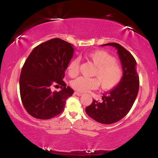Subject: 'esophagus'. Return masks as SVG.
<instances>
[{
  "instance_id": "esophagus-1",
  "label": "esophagus",
  "mask_w": 158,
  "mask_h": 158,
  "mask_svg": "<svg viewBox=\"0 0 158 158\" xmlns=\"http://www.w3.org/2000/svg\"><path fill=\"white\" fill-rule=\"evenodd\" d=\"M74 93H75V94L76 96H81L83 95L82 93H80V92H75Z\"/></svg>"
}]
</instances>
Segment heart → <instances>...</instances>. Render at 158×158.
<instances>
[{"mask_svg": "<svg viewBox=\"0 0 158 158\" xmlns=\"http://www.w3.org/2000/svg\"><path fill=\"white\" fill-rule=\"evenodd\" d=\"M86 58L96 66L94 73L96 78H85L80 76L71 82V86L76 90L86 92L99 86L104 90H109L116 87L121 82L123 70L116 58L104 50L93 51L86 54ZM78 59H73L68 66V74L72 78L78 74Z\"/></svg>", "mask_w": 158, "mask_h": 158, "instance_id": "heart-1", "label": "heart"}]
</instances>
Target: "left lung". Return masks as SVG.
Masks as SVG:
<instances>
[{
	"instance_id": "1",
	"label": "left lung",
	"mask_w": 158,
	"mask_h": 158,
	"mask_svg": "<svg viewBox=\"0 0 158 158\" xmlns=\"http://www.w3.org/2000/svg\"><path fill=\"white\" fill-rule=\"evenodd\" d=\"M108 45L118 50L123 72L122 79L116 87L103 94L102 102L93 100L85 109L89 117L103 124H111L126 116L138 96L139 85L136 61L131 54L114 42L102 46Z\"/></svg>"
}]
</instances>
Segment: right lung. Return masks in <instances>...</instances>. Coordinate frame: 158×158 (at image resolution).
I'll list each match as a JSON object with an SVG mask.
<instances>
[{
    "instance_id": "1",
    "label": "right lung",
    "mask_w": 158,
    "mask_h": 158,
    "mask_svg": "<svg viewBox=\"0 0 158 158\" xmlns=\"http://www.w3.org/2000/svg\"><path fill=\"white\" fill-rule=\"evenodd\" d=\"M73 46L60 38L43 42L32 50L21 71L19 85L21 100L32 117L48 120L64 110L74 90L62 80L74 55ZM61 86L59 92L52 91Z\"/></svg>"
}]
</instances>
